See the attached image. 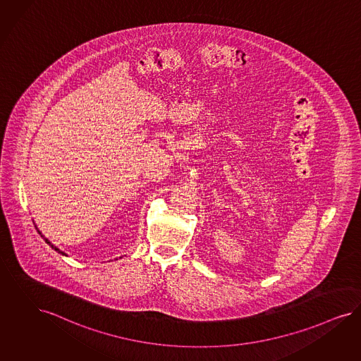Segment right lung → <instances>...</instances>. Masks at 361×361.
Masks as SVG:
<instances>
[{
  "instance_id": "obj_1",
  "label": "right lung",
  "mask_w": 361,
  "mask_h": 361,
  "mask_svg": "<svg viewBox=\"0 0 361 361\" xmlns=\"http://www.w3.org/2000/svg\"><path fill=\"white\" fill-rule=\"evenodd\" d=\"M37 231H39V230H37ZM39 233H40V231H39ZM40 234H41V233H40ZM42 238H44V237H42ZM44 240H45V242H47V243H48V245H49V246H51V247H52V249H54V250H56V252H57V253L66 254V253H63V252H61V250H59V249H57V247H56V246H54V245H52V243H51V242H49V240H47V238H44Z\"/></svg>"
}]
</instances>
